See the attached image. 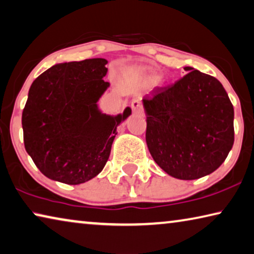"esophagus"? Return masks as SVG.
Masks as SVG:
<instances>
[{
  "instance_id": "obj_1",
  "label": "esophagus",
  "mask_w": 254,
  "mask_h": 254,
  "mask_svg": "<svg viewBox=\"0 0 254 254\" xmlns=\"http://www.w3.org/2000/svg\"><path fill=\"white\" fill-rule=\"evenodd\" d=\"M131 108L134 113H141L142 112V105L139 99H133L131 102Z\"/></svg>"
}]
</instances>
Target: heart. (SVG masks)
Returning a JSON list of instances; mask_svg holds the SVG:
<instances>
[{"label":"heart","instance_id":"obj_1","mask_svg":"<svg viewBox=\"0 0 254 254\" xmlns=\"http://www.w3.org/2000/svg\"><path fill=\"white\" fill-rule=\"evenodd\" d=\"M147 80H148V82H150V83H156L157 81H158V76L150 75V76H148Z\"/></svg>","mask_w":254,"mask_h":254}]
</instances>
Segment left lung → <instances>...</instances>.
<instances>
[{"instance_id":"8db88e82","label":"left lung","mask_w":254,"mask_h":254,"mask_svg":"<svg viewBox=\"0 0 254 254\" xmlns=\"http://www.w3.org/2000/svg\"><path fill=\"white\" fill-rule=\"evenodd\" d=\"M142 99L146 141L157 165L180 180L215 172L234 143V108L215 76L193 67Z\"/></svg>"}]
</instances>
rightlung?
Segmentation results:
<instances>
[{"instance_id": "add662e5", "label": "right lung", "mask_w": 254, "mask_h": 254, "mask_svg": "<svg viewBox=\"0 0 254 254\" xmlns=\"http://www.w3.org/2000/svg\"><path fill=\"white\" fill-rule=\"evenodd\" d=\"M105 59L61 63L43 72L31 84L22 112L28 155L46 178L81 184L103 171L118 134L131 115L100 113L97 102L110 82Z\"/></svg>"}]
</instances>
